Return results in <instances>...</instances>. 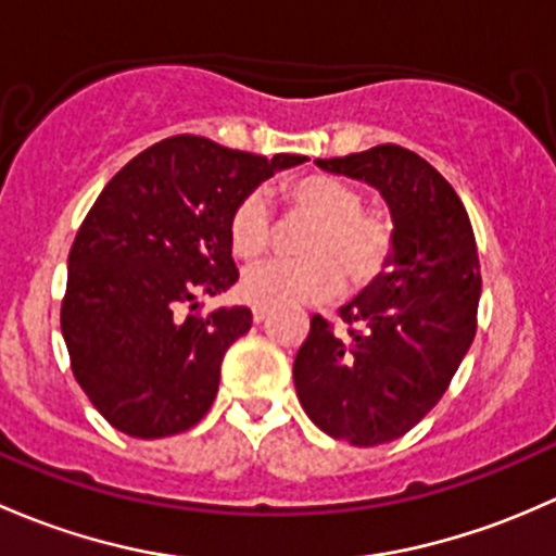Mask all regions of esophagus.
I'll use <instances>...</instances> for the list:
<instances>
[{
    "label": "esophagus",
    "instance_id": "34e87169",
    "mask_svg": "<svg viewBox=\"0 0 556 556\" xmlns=\"http://www.w3.org/2000/svg\"><path fill=\"white\" fill-rule=\"evenodd\" d=\"M268 314H271L268 306H255V309H252V319H255V323H263V319H268Z\"/></svg>",
    "mask_w": 556,
    "mask_h": 556
}]
</instances>
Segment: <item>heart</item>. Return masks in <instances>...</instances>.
Segmentation results:
<instances>
[{
  "label": "heart",
  "instance_id": "obj_1",
  "mask_svg": "<svg viewBox=\"0 0 556 556\" xmlns=\"http://www.w3.org/2000/svg\"><path fill=\"white\" fill-rule=\"evenodd\" d=\"M290 215L314 220L299 239L304 257L268 261L247 268L239 293L255 306H288L333 299L344 285L363 288L384 271L395 247V228L384 215L363 210L355 185L330 174H306L285 188ZM228 242L242 261L263 255L274 242V215L263 190H250L231 212Z\"/></svg>",
  "mask_w": 556,
  "mask_h": 556
}]
</instances>
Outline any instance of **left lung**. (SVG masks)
Here are the masks:
<instances>
[{"mask_svg": "<svg viewBox=\"0 0 556 556\" xmlns=\"http://www.w3.org/2000/svg\"><path fill=\"white\" fill-rule=\"evenodd\" d=\"M317 166L384 195L395 247L390 271L341 306L344 333L314 314L293 363L295 392L323 433L352 446L387 444L441 401L473 341L476 237L452 185L401 144L317 159Z\"/></svg>", "mask_w": 556, "mask_h": 556, "instance_id": "8db88e82", "label": "left lung"}]
</instances>
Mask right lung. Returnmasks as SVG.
Segmentation results:
<instances>
[{
	"label": "right lung",
	"mask_w": 556,
	"mask_h": 556,
	"mask_svg": "<svg viewBox=\"0 0 556 556\" xmlns=\"http://www.w3.org/2000/svg\"><path fill=\"white\" fill-rule=\"evenodd\" d=\"M274 159L179 134L128 161L93 201L70 250L61 333L72 374L99 414L134 439L193 428L217 395L247 306L199 314V295L239 279L228 220L277 169Z\"/></svg>",
	"instance_id": "obj_1"
}]
</instances>
